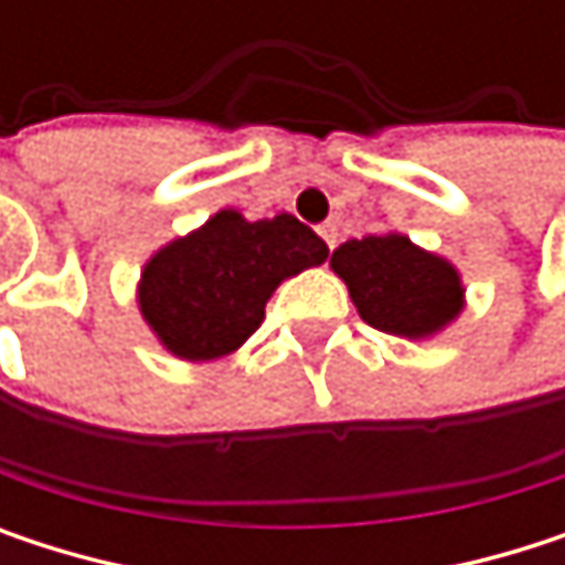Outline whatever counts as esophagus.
Returning <instances> with one entry per match:
<instances>
[{"mask_svg": "<svg viewBox=\"0 0 565 565\" xmlns=\"http://www.w3.org/2000/svg\"><path fill=\"white\" fill-rule=\"evenodd\" d=\"M317 232H320V238L327 242V248H333V245H337V225H333V222H323Z\"/></svg>", "mask_w": 565, "mask_h": 565, "instance_id": "esophagus-1", "label": "esophagus"}]
</instances>
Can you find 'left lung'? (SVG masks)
Listing matches in <instances>:
<instances>
[{"label": "left lung", "instance_id": "left-lung-1", "mask_svg": "<svg viewBox=\"0 0 565 565\" xmlns=\"http://www.w3.org/2000/svg\"><path fill=\"white\" fill-rule=\"evenodd\" d=\"M330 268L347 284L356 313L393 337L431 340L465 310L461 271L402 232L343 242Z\"/></svg>", "mask_w": 565, "mask_h": 565}]
</instances>
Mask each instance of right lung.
I'll list each match as a JSON object with an SVG mask.
<instances>
[{
	"instance_id": "obj_1",
	"label": "right lung",
	"mask_w": 565,
	"mask_h": 565,
	"mask_svg": "<svg viewBox=\"0 0 565 565\" xmlns=\"http://www.w3.org/2000/svg\"><path fill=\"white\" fill-rule=\"evenodd\" d=\"M327 255V242L287 212L248 222L238 209H218L147 258L137 307L175 360H222L262 327L271 294Z\"/></svg>"
}]
</instances>
